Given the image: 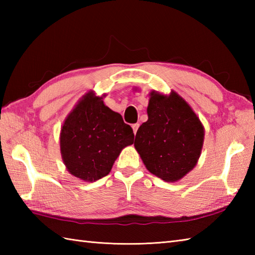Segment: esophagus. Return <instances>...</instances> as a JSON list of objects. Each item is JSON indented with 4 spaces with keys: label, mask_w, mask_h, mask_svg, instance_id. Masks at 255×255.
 Here are the masks:
<instances>
[{
    "label": "esophagus",
    "mask_w": 255,
    "mask_h": 255,
    "mask_svg": "<svg viewBox=\"0 0 255 255\" xmlns=\"http://www.w3.org/2000/svg\"><path fill=\"white\" fill-rule=\"evenodd\" d=\"M138 128H139V124H133V125H132V130H133V133H134V134L137 133Z\"/></svg>",
    "instance_id": "34e87169"
}]
</instances>
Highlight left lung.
<instances>
[{
  "instance_id": "8db88e82",
  "label": "left lung",
  "mask_w": 255,
  "mask_h": 255,
  "mask_svg": "<svg viewBox=\"0 0 255 255\" xmlns=\"http://www.w3.org/2000/svg\"><path fill=\"white\" fill-rule=\"evenodd\" d=\"M148 121L139 127L134 148L145 167L166 182H175L196 165L204 141L199 118L181 96L151 92Z\"/></svg>"
}]
</instances>
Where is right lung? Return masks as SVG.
<instances>
[{
	"label": "right lung",
	"instance_id": "1",
	"mask_svg": "<svg viewBox=\"0 0 255 255\" xmlns=\"http://www.w3.org/2000/svg\"><path fill=\"white\" fill-rule=\"evenodd\" d=\"M133 131L121 114L104 105L102 97L88 93L64 122L60 148L72 175L94 182L111 172L123 148L133 142Z\"/></svg>",
	"mask_w": 255,
	"mask_h": 255
}]
</instances>
